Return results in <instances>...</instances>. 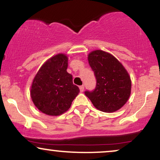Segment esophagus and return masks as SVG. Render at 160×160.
<instances>
[{
  "label": "esophagus",
  "mask_w": 160,
  "mask_h": 160,
  "mask_svg": "<svg viewBox=\"0 0 160 160\" xmlns=\"http://www.w3.org/2000/svg\"><path fill=\"white\" fill-rule=\"evenodd\" d=\"M80 92H83V90H84V86L83 85L80 86Z\"/></svg>",
  "instance_id": "1"
}]
</instances>
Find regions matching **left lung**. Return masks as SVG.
I'll list each match as a JSON object with an SVG mask.
<instances>
[{
  "mask_svg": "<svg viewBox=\"0 0 160 160\" xmlns=\"http://www.w3.org/2000/svg\"><path fill=\"white\" fill-rule=\"evenodd\" d=\"M88 61L96 78L94 90L85 95L101 111L112 113L120 109L131 94L132 82L127 71L114 56L102 50H95Z\"/></svg>",
  "mask_w": 160,
  "mask_h": 160,
  "instance_id": "obj_1",
  "label": "left lung"
}]
</instances>
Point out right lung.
Returning <instances> with one entry per match:
<instances>
[{"mask_svg": "<svg viewBox=\"0 0 160 160\" xmlns=\"http://www.w3.org/2000/svg\"><path fill=\"white\" fill-rule=\"evenodd\" d=\"M68 57L58 54L41 66L33 80L31 97L39 111L49 116L67 111L80 92L73 84L72 75L67 72Z\"/></svg>", "mask_w": 160, "mask_h": 160, "instance_id": "right-lung-1", "label": "right lung"}]
</instances>
